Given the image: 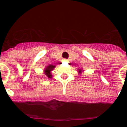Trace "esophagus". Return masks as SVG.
<instances>
[{
  "label": "esophagus",
  "instance_id": "1",
  "mask_svg": "<svg viewBox=\"0 0 127 127\" xmlns=\"http://www.w3.org/2000/svg\"><path fill=\"white\" fill-rule=\"evenodd\" d=\"M64 61H65V62H68V61H69V60H67V59H64Z\"/></svg>",
  "mask_w": 127,
  "mask_h": 127
}]
</instances>
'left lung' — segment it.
<instances>
[{"label":"left lung","mask_w":127,"mask_h":127,"mask_svg":"<svg viewBox=\"0 0 127 127\" xmlns=\"http://www.w3.org/2000/svg\"><path fill=\"white\" fill-rule=\"evenodd\" d=\"M77 71H78V73L80 74L82 73V72L83 71V70L82 69H78V70H77Z\"/></svg>","instance_id":"obj_1"}]
</instances>
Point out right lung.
I'll return each instance as SVG.
<instances>
[{"label":"right lung","instance_id":"obj_1","mask_svg":"<svg viewBox=\"0 0 127 127\" xmlns=\"http://www.w3.org/2000/svg\"><path fill=\"white\" fill-rule=\"evenodd\" d=\"M55 65H53L52 64H49L44 68V74L48 78H50V79H51V78L53 77L51 71H53V70H54V69L55 68Z\"/></svg>","mask_w":127,"mask_h":127}]
</instances>
